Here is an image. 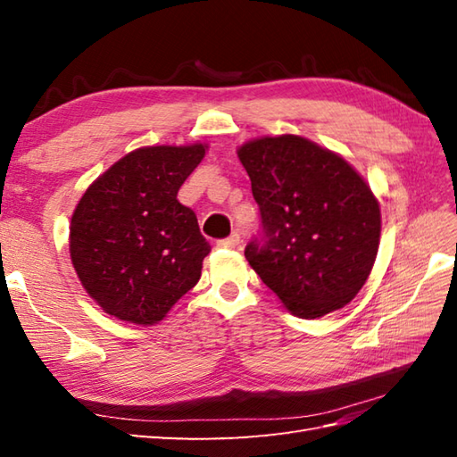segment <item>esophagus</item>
<instances>
[{
    "label": "esophagus",
    "mask_w": 457,
    "mask_h": 457,
    "mask_svg": "<svg viewBox=\"0 0 457 457\" xmlns=\"http://www.w3.org/2000/svg\"><path fill=\"white\" fill-rule=\"evenodd\" d=\"M241 245V237L239 234H231L229 237L226 239H220L218 241V247H223V249H237Z\"/></svg>",
    "instance_id": "esophagus-1"
}]
</instances>
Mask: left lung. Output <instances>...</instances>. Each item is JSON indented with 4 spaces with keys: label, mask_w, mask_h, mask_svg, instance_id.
<instances>
[{
    "label": "left lung",
    "mask_w": 457,
    "mask_h": 457,
    "mask_svg": "<svg viewBox=\"0 0 457 457\" xmlns=\"http://www.w3.org/2000/svg\"><path fill=\"white\" fill-rule=\"evenodd\" d=\"M259 204L261 231L245 259L298 318L352 303L371 273L381 210L344 157L298 135L253 139L237 149Z\"/></svg>",
    "instance_id": "obj_1"
}]
</instances>
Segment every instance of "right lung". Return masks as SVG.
Instances as JSON below:
<instances>
[{
	"label": "right lung",
	"mask_w": 457,
	"mask_h": 457,
	"mask_svg": "<svg viewBox=\"0 0 457 457\" xmlns=\"http://www.w3.org/2000/svg\"><path fill=\"white\" fill-rule=\"evenodd\" d=\"M206 149H135L84 192L71 221V259L104 312L153 326L198 283L210 244L177 194Z\"/></svg>",
	"instance_id": "add662e5"
}]
</instances>
